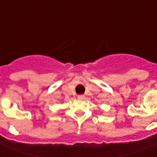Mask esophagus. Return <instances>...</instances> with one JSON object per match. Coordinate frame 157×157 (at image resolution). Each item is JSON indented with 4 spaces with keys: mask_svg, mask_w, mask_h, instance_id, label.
Listing matches in <instances>:
<instances>
[{
    "mask_svg": "<svg viewBox=\"0 0 157 157\" xmlns=\"http://www.w3.org/2000/svg\"><path fill=\"white\" fill-rule=\"evenodd\" d=\"M85 98V96L84 95H78V99H79V100H82Z\"/></svg>",
    "mask_w": 157,
    "mask_h": 157,
    "instance_id": "34e87169",
    "label": "esophagus"
}]
</instances>
